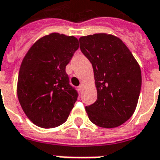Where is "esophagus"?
I'll list each match as a JSON object with an SVG mask.
<instances>
[{"mask_svg": "<svg viewBox=\"0 0 160 160\" xmlns=\"http://www.w3.org/2000/svg\"><path fill=\"white\" fill-rule=\"evenodd\" d=\"M83 87H84L83 84H81V85H80V86H79V90H80V92H82V90H83Z\"/></svg>", "mask_w": 160, "mask_h": 160, "instance_id": "esophagus-1", "label": "esophagus"}]
</instances>
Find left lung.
Returning <instances> with one entry per match:
<instances>
[{"label": "left lung", "mask_w": 160, "mask_h": 160, "mask_svg": "<svg viewBox=\"0 0 160 160\" xmlns=\"http://www.w3.org/2000/svg\"><path fill=\"white\" fill-rule=\"evenodd\" d=\"M92 65L98 98L86 111L97 126H120L134 114L141 92V71L130 50L118 37L96 33L79 38Z\"/></svg>", "instance_id": "left-lung-1"}]
</instances>
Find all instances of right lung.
<instances>
[{"instance_id": "1", "label": "right lung", "mask_w": 160, "mask_h": 160, "mask_svg": "<svg viewBox=\"0 0 160 160\" xmlns=\"http://www.w3.org/2000/svg\"><path fill=\"white\" fill-rule=\"evenodd\" d=\"M78 48L75 37L53 32L37 40L24 57L17 95L26 117L37 126L58 127L68 118L78 93L65 69Z\"/></svg>"}]
</instances>
